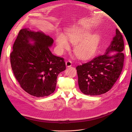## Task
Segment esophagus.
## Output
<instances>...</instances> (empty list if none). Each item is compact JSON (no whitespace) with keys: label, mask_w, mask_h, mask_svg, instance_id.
I'll use <instances>...</instances> for the list:
<instances>
[{"label":"esophagus","mask_w":132,"mask_h":132,"mask_svg":"<svg viewBox=\"0 0 132 132\" xmlns=\"http://www.w3.org/2000/svg\"><path fill=\"white\" fill-rule=\"evenodd\" d=\"M65 64L67 67H69L72 65V62L71 61H67L65 62Z\"/></svg>","instance_id":"obj_1"}]
</instances>
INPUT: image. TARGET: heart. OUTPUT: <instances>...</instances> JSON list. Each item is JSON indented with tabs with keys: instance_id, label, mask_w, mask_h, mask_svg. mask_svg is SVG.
Masks as SVG:
<instances>
[{
	"instance_id": "obj_1",
	"label": "heart",
	"mask_w": 132,
	"mask_h": 132,
	"mask_svg": "<svg viewBox=\"0 0 132 132\" xmlns=\"http://www.w3.org/2000/svg\"><path fill=\"white\" fill-rule=\"evenodd\" d=\"M91 30L87 28H75L68 32L67 38L62 34L57 36V43L60 52L69 48L70 43L75 45L74 53L81 60L87 59L93 56L98 48L101 37L98 34H91Z\"/></svg>"
}]
</instances>
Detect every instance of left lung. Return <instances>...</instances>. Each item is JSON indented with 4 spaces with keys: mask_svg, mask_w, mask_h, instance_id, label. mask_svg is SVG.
I'll list each match as a JSON object with an SVG mask.
<instances>
[{
    "mask_svg": "<svg viewBox=\"0 0 132 132\" xmlns=\"http://www.w3.org/2000/svg\"><path fill=\"white\" fill-rule=\"evenodd\" d=\"M123 49L122 35L117 29L116 35L104 55L95 57L76 68L78 86L84 94L99 95L111 89L122 70ZM113 51L117 52L112 56L109 55Z\"/></svg>",
    "mask_w": 132,
    "mask_h": 132,
    "instance_id": "left-lung-1",
    "label": "left lung"
}]
</instances>
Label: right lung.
Masks as SVG:
<instances>
[{
  "label": "right lung",
  "instance_id": "right-lung-1",
  "mask_svg": "<svg viewBox=\"0 0 132 132\" xmlns=\"http://www.w3.org/2000/svg\"><path fill=\"white\" fill-rule=\"evenodd\" d=\"M31 41L34 43L31 45ZM54 40L41 31H19L10 54L13 74L20 87L38 97L54 93L59 73L65 70L64 59L51 53Z\"/></svg>",
  "mask_w": 132,
  "mask_h": 132
}]
</instances>
